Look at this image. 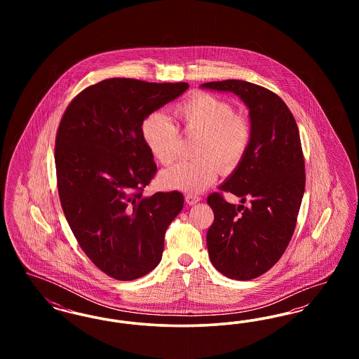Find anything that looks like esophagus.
Here are the masks:
<instances>
[{
    "label": "esophagus",
    "mask_w": 359,
    "mask_h": 359,
    "mask_svg": "<svg viewBox=\"0 0 359 359\" xmlns=\"http://www.w3.org/2000/svg\"><path fill=\"white\" fill-rule=\"evenodd\" d=\"M201 201V198L198 195H194V194H186V202L188 205H195Z\"/></svg>",
    "instance_id": "34e87169"
}]
</instances>
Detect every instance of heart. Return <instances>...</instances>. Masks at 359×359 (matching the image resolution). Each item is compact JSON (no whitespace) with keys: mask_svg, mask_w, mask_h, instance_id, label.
<instances>
[{"mask_svg":"<svg viewBox=\"0 0 359 359\" xmlns=\"http://www.w3.org/2000/svg\"><path fill=\"white\" fill-rule=\"evenodd\" d=\"M173 114L184 132L201 133L195 154L199 158L180 161L161 172L165 188L201 192L218 176L237 170L249 152L253 123L246 114L237 113L234 104L210 93H198L179 103ZM141 137L154 158L168 165L177 156L179 128L163 113L154 111L141 122ZM220 168L218 169L217 167Z\"/></svg>","mask_w":359,"mask_h":359,"instance_id":"heart-1","label":"heart"}]
</instances>
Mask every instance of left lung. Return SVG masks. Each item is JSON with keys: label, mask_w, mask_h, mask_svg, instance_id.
<instances>
[{"label": "left lung", "mask_w": 359, "mask_h": 359, "mask_svg": "<svg viewBox=\"0 0 359 359\" xmlns=\"http://www.w3.org/2000/svg\"><path fill=\"white\" fill-rule=\"evenodd\" d=\"M202 87L241 97L253 123L249 152L219 187L249 205H231L222 192L207 198L214 211L207 231L211 264L229 278L252 280L281 258L296 227L306 187L299 129L285 102L262 86L227 79Z\"/></svg>", "instance_id": "obj_1"}]
</instances>
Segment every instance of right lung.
<instances>
[{"instance_id":"right-lung-1","label":"right lung","mask_w":359,"mask_h":359,"mask_svg":"<svg viewBox=\"0 0 359 359\" xmlns=\"http://www.w3.org/2000/svg\"><path fill=\"white\" fill-rule=\"evenodd\" d=\"M188 83L104 79L69 102L55 140L60 205L86 256L103 273L136 280L158 265L179 191L142 195L157 167L141 122L182 95Z\"/></svg>"}]
</instances>
